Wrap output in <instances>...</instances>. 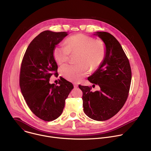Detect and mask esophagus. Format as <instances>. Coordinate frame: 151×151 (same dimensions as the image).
Returning a JSON list of instances; mask_svg holds the SVG:
<instances>
[{
  "instance_id": "obj_1",
  "label": "esophagus",
  "mask_w": 151,
  "mask_h": 151,
  "mask_svg": "<svg viewBox=\"0 0 151 151\" xmlns=\"http://www.w3.org/2000/svg\"><path fill=\"white\" fill-rule=\"evenodd\" d=\"M73 85H74L75 88H76L78 87V85L76 83H73Z\"/></svg>"
}]
</instances>
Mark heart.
<instances>
[{"instance_id": "obj_1", "label": "heart", "mask_w": 151, "mask_h": 151, "mask_svg": "<svg viewBox=\"0 0 151 151\" xmlns=\"http://www.w3.org/2000/svg\"><path fill=\"white\" fill-rule=\"evenodd\" d=\"M66 47L57 45L53 51L54 57L59 64L69 60L70 53H78L76 65L66 64L60 69L61 75L70 81H78L87 75L88 68L93 70L103 63L106 52L103 41L94 39L91 36L79 33L68 37Z\"/></svg>"}]
</instances>
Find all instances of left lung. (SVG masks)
I'll return each mask as SVG.
<instances>
[{
	"label": "left lung",
	"mask_w": 151,
	"mask_h": 151,
	"mask_svg": "<svg viewBox=\"0 0 151 151\" xmlns=\"http://www.w3.org/2000/svg\"><path fill=\"white\" fill-rule=\"evenodd\" d=\"M106 45L105 58L94 73L88 78L100 90L92 92L88 86L79 85L83 92V111L89 118L106 121L116 115L125 104L130 90L132 70L121 44L111 34L96 32Z\"/></svg>",
	"instance_id": "8db88e82"
}]
</instances>
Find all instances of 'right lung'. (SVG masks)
Masks as SVG:
<instances>
[{
  "mask_svg": "<svg viewBox=\"0 0 151 151\" xmlns=\"http://www.w3.org/2000/svg\"><path fill=\"white\" fill-rule=\"evenodd\" d=\"M68 35L65 32H41L30 42L21 64V93L32 112L45 121L61 115L65 100L73 88V84L64 78L59 81L58 86L49 82L58 68L54 49Z\"/></svg>",
  "mask_w": 151,
  "mask_h": 151,
  "instance_id": "right-lung-1",
  "label": "right lung"
}]
</instances>
